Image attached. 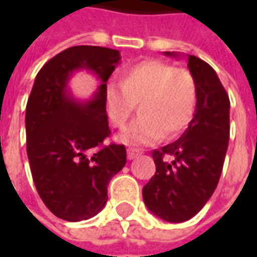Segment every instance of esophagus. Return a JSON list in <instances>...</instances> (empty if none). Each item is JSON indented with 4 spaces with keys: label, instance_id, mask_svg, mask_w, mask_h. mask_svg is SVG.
<instances>
[{
    "label": "esophagus",
    "instance_id": "1",
    "mask_svg": "<svg viewBox=\"0 0 257 257\" xmlns=\"http://www.w3.org/2000/svg\"><path fill=\"white\" fill-rule=\"evenodd\" d=\"M126 154H128V160H134L138 156H140V150H138V149H128Z\"/></svg>",
    "mask_w": 257,
    "mask_h": 257
}]
</instances>
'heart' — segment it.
Returning <instances> with one entry per match:
<instances>
[{
  "label": "heart",
  "mask_w": 257,
  "mask_h": 257,
  "mask_svg": "<svg viewBox=\"0 0 257 257\" xmlns=\"http://www.w3.org/2000/svg\"><path fill=\"white\" fill-rule=\"evenodd\" d=\"M197 81L187 68L145 60L123 70L119 86L107 85L104 107L112 126L123 129L139 104L140 115L119 136L125 145H151L189 126L197 103Z\"/></svg>",
  "instance_id": "b5f03b06"
}]
</instances>
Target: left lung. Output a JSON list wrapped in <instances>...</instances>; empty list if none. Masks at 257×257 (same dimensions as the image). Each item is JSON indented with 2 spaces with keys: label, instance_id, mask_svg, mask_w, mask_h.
I'll list each match as a JSON object with an SVG mask.
<instances>
[{
  "label": "left lung",
  "instance_id": "1",
  "mask_svg": "<svg viewBox=\"0 0 257 257\" xmlns=\"http://www.w3.org/2000/svg\"><path fill=\"white\" fill-rule=\"evenodd\" d=\"M187 67L198 89L194 117L176 142L153 151L156 175L143 187L146 206L169 223L191 219L212 197L230 139V100L217 74L193 55H187Z\"/></svg>",
  "mask_w": 257,
  "mask_h": 257
}]
</instances>
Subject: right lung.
Segmentation results:
<instances>
[{"label": "right lung", "mask_w": 257, "mask_h": 257, "mask_svg": "<svg viewBox=\"0 0 257 257\" xmlns=\"http://www.w3.org/2000/svg\"><path fill=\"white\" fill-rule=\"evenodd\" d=\"M119 60V52L110 48L64 49L38 71L27 100L26 139L33 180L48 209L63 220L97 215L108 198L110 180L126 164L125 146H103L110 136L104 89ZM78 69H88L101 81L90 101H77L68 89Z\"/></svg>", "instance_id": "add662e5"}]
</instances>
